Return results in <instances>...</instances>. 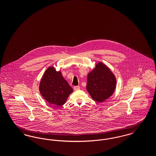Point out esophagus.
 I'll use <instances>...</instances> for the list:
<instances>
[{
  "instance_id": "1",
  "label": "esophagus",
  "mask_w": 156,
  "mask_h": 156,
  "mask_svg": "<svg viewBox=\"0 0 156 156\" xmlns=\"http://www.w3.org/2000/svg\"><path fill=\"white\" fill-rule=\"evenodd\" d=\"M80 89V86H75L74 87V89L75 90H79Z\"/></svg>"
}]
</instances>
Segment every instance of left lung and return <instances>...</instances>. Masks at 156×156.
I'll list each match as a JSON object with an SVG mask.
<instances>
[{"label":"left lung","mask_w":156,"mask_h":156,"mask_svg":"<svg viewBox=\"0 0 156 156\" xmlns=\"http://www.w3.org/2000/svg\"><path fill=\"white\" fill-rule=\"evenodd\" d=\"M116 78L110 68L99 61L87 75V89L93 100L102 102L114 93Z\"/></svg>","instance_id":"obj_1"}]
</instances>
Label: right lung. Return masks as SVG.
I'll list each match as a JSON object with an SVG mask.
<instances>
[{"instance_id": "obj_1", "label": "right lung", "mask_w": 156, "mask_h": 156, "mask_svg": "<svg viewBox=\"0 0 156 156\" xmlns=\"http://www.w3.org/2000/svg\"><path fill=\"white\" fill-rule=\"evenodd\" d=\"M39 91L47 102L59 106L66 102L73 89L62 76L61 71H57L51 66L45 70L41 79Z\"/></svg>"}]
</instances>
